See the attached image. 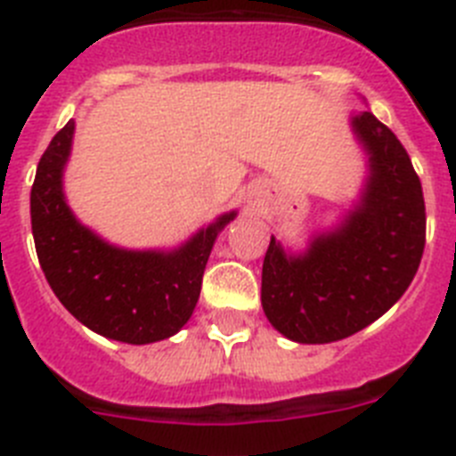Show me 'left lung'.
<instances>
[{
    "label": "left lung",
    "mask_w": 456,
    "mask_h": 456,
    "mask_svg": "<svg viewBox=\"0 0 456 456\" xmlns=\"http://www.w3.org/2000/svg\"><path fill=\"white\" fill-rule=\"evenodd\" d=\"M354 130L372 171L361 208L305 256L285 257L273 237L265 253V315L294 342L354 336L400 299L420 267L427 215L409 152L370 111L354 118Z\"/></svg>",
    "instance_id": "1"
}]
</instances>
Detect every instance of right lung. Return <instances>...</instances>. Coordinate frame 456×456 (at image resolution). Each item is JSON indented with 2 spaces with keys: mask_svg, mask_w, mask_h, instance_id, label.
Listing matches in <instances>:
<instances>
[{
  "mask_svg": "<svg viewBox=\"0 0 456 456\" xmlns=\"http://www.w3.org/2000/svg\"><path fill=\"white\" fill-rule=\"evenodd\" d=\"M75 123L68 120L40 157L31 187V232L52 292L70 315L111 340L146 345L178 333L191 317L224 215L173 253H136L104 244L77 224L63 200L61 171Z\"/></svg>",
  "mask_w": 456,
  "mask_h": 456,
  "instance_id": "1",
  "label": "right lung"
}]
</instances>
